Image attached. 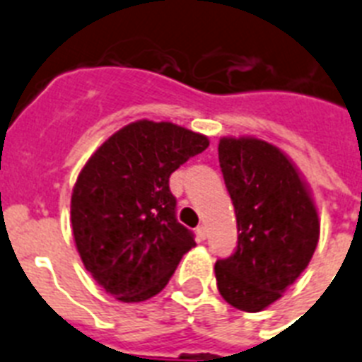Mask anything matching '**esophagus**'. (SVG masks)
Listing matches in <instances>:
<instances>
[{
    "instance_id": "esophagus-1",
    "label": "esophagus",
    "mask_w": 362,
    "mask_h": 362,
    "mask_svg": "<svg viewBox=\"0 0 362 362\" xmlns=\"http://www.w3.org/2000/svg\"><path fill=\"white\" fill-rule=\"evenodd\" d=\"M197 235H199L200 239L208 238V228H206V224H200V226L197 228Z\"/></svg>"
}]
</instances>
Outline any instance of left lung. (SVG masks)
Segmentation results:
<instances>
[{
	"mask_svg": "<svg viewBox=\"0 0 362 362\" xmlns=\"http://www.w3.org/2000/svg\"><path fill=\"white\" fill-rule=\"evenodd\" d=\"M218 163L239 235L232 256L215 263L217 289L235 309L263 311L309 265L320 235L317 206L296 165L263 139L221 138Z\"/></svg>",
	"mask_w": 362,
	"mask_h": 362,
	"instance_id": "left-lung-1",
	"label": "left lung"
}]
</instances>
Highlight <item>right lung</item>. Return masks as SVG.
I'll return each instance as SVG.
<instances>
[{"label":"right lung","mask_w":362,"mask_h":362,"mask_svg":"<svg viewBox=\"0 0 362 362\" xmlns=\"http://www.w3.org/2000/svg\"><path fill=\"white\" fill-rule=\"evenodd\" d=\"M208 145L175 123L141 119L112 134L78 173L73 238L88 272L114 298H153L195 247L193 232L176 221L169 176Z\"/></svg>","instance_id":"add662e5"}]
</instances>
